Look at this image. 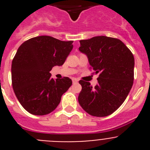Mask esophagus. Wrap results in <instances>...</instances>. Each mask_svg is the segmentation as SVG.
<instances>
[{"label": "esophagus", "mask_w": 150, "mask_h": 150, "mask_svg": "<svg viewBox=\"0 0 150 150\" xmlns=\"http://www.w3.org/2000/svg\"><path fill=\"white\" fill-rule=\"evenodd\" d=\"M72 82L73 83H76L78 82V79L76 78H72Z\"/></svg>", "instance_id": "34e87169"}]
</instances>
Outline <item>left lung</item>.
<instances>
[{"label": "left lung", "mask_w": 150, "mask_h": 150, "mask_svg": "<svg viewBox=\"0 0 150 150\" xmlns=\"http://www.w3.org/2000/svg\"><path fill=\"white\" fill-rule=\"evenodd\" d=\"M79 50L88 57L91 67L99 74L98 84L79 80L82 90L78 101L93 116L112 114L126 99L134 82V59L120 40L98 36L79 40Z\"/></svg>", "instance_id": "left-lung-1"}]
</instances>
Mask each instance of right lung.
Returning a JSON list of instances; mask_svg holds the SVG:
<instances>
[{
    "label": "right lung",
    "instance_id": "add662e5",
    "mask_svg": "<svg viewBox=\"0 0 150 150\" xmlns=\"http://www.w3.org/2000/svg\"><path fill=\"white\" fill-rule=\"evenodd\" d=\"M73 42L39 36L18 47L12 62V85L21 105L31 114L43 116L52 112L72 85L69 77L54 79L50 72L64 63Z\"/></svg>",
    "mask_w": 150,
    "mask_h": 150
}]
</instances>
